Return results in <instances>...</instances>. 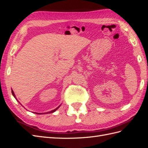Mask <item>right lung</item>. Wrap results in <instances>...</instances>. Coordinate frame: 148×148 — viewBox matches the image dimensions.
<instances>
[{"mask_svg": "<svg viewBox=\"0 0 148 148\" xmlns=\"http://www.w3.org/2000/svg\"><path fill=\"white\" fill-rule=\"evenodd\" d=\"M12 95H13V97H14L15 98V99H16V96H15V94H14V92H13V91L12 90ZM17 100V99H16ZM18 101V100H17ZM18 102L19 103H20V102L18 101ZM61 105H60L59 106H58L57 107V108H56L55 109H53V110H51V111H49V112H44V113H37V112H34V113H35V114H51V113H53V112H54L55 111H56L58 109H59V107Z\"/></svg>", "mask_w": 148, "mask_h": 148, "instance_id": "obj_1", "label": "right lung"}]
</instances>
